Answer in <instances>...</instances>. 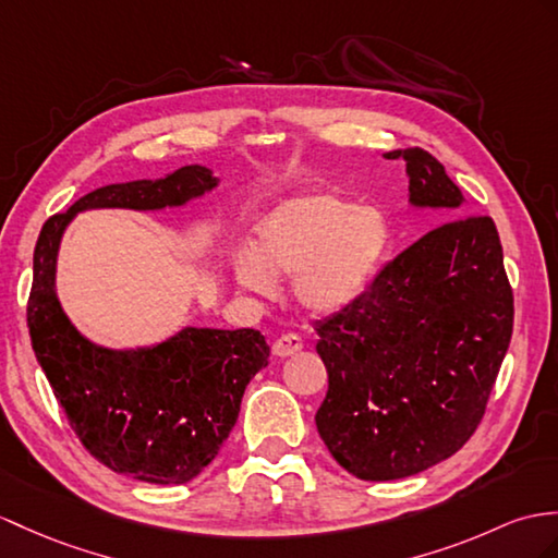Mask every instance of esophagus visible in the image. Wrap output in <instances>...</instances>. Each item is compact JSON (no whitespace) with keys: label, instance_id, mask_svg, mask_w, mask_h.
Returning <instances> with one entry per match:
<instances>
[{"label":"esophagus","instance_id":"1","mask_svg":"<svg viewBox=\"0 0 558 558\" xmlns=\"http://www.w3.org/2000/svg\"><path fill=\"white\" fill-rule=\"evenodd\" d=\"M298 350H303V338L295 333H283L277 338L275 345H271V352H275L277 357H291Z\"/></svg>","mask_w":558,"mask_h":558}]
</instances>
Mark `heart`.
<instances>
[{
	"mask_svg": "<svg viewBox=\"0 0 558 558\" xmlns=\"http://www.w3.org/2000/svg\"><path fill=\"white\" fill-rule=\"evenodd\" d=\"M388 248L386 217L333 194L283 203L257 227L253 253L234 257L236 283L271 295L293 275V293L312 312H336L369 287Z\"/></svg>",
	"mask_w": 558,
	"mask_h": 558,
	"instance_id": "obj_1",
	"label": "heart"
}]
</instances>
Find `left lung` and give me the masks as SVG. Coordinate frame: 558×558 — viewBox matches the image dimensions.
Masks as SVG:
<instances>
[{"mask_svg":"<svg viewBox=\"0 0 558 558\" xmlns=\"http://www.w3.org/2000/svg\"><path fill=\"white\" fill-rule=\"evenodd\" d=\"M402 158L414 206L445 220L376 271L350 305L315 322L329 390L317 430L362 481H396L452 457L483 421L513 331V291L493 217L418 146ZM459 214V218L453 215Z\"/></svg>","mask_w":558,"mask_h":558,"instance_id":"obj_1","label":"left lung"}]
</instances>
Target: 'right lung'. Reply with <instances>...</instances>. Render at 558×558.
Here are the masks:
<instances>
[{"mask_svg": "<svg viewBox=\"0 0 558 558\" xmlns=\"http://www.w3.org/2000/svg\"><path fill=\"white\" fill-rule=\"evenodd\" d=\"M217 184L186 166L156 182L108 184L51 215L35 243L28 329L49 386L85 450L116 473L182 485L206 469L232 433L269 345L255 329H184L156 348L113 352L68 322L53 291L57 251L77 210L182 206Z\"/></svg>", "mask_w": 558, "mask_h": 558, "instance_id": "obj_1", "label": "right lung"}]
</instances>
